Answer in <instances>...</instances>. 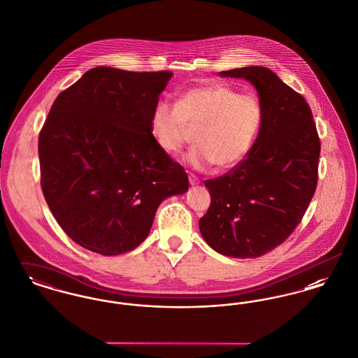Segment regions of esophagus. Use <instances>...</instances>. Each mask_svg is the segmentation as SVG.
Segmentation results:
<instances>
[{
    "mask_svg": "<svg viewBox=\"0 0 358 358\" xmlns=\"http://www.w3.org/2000/svg\"><path fill=\"white\" fill-rule=\"evenodd\" d=\"M189 182H190V185H199L200 180H199V177L196 174L189 173Z\"/></svg>",
    "mask_w": 358,
    "mask_h": 358,
    "instance_id": "1",
    "label": "esophagus"
}]
</instances>
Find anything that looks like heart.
<instances>
[{
    "instance_id": "heart-1",
    "label": "heart",
    "mask_w": 358,
    "mask_h": 358,
    "mask_svg": "<svg viewBox=\"0 0 358 358\" xmlns=\"http://www.w3.org/2000/svg\"><path fill=\"white\" fill-rule=\"evenodd\" d=\"M262 123L263 107L256 95L212 83L187 90L176 106L168 101L157 103L150 131L162 152L177 154L194 130L196 145L187 162L197 169L212 164L228 169L251 150Z\"/></svg>"
}]
</instances>
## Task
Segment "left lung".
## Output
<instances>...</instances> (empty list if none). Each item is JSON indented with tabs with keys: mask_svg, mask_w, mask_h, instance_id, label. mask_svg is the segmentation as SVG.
I'll return each instance as SVG.
<instances>
[{
	"mask_svg": "<svg viewBox=\"0 0 358 358\" xmlns=\"http://www.w3.org/2000/svg\"><path fill=\"white\" fill-rule=\"evenodd\" d=\"M255 85L263 123L244 159L205 180L210 205L199 227L219 254L257 257L289 238L315 193L321 141L306 99L266 67L222 71Z\"/></svg>",
	"mask_w": 358,
	"mask_h": 358,
	"instance_id": "obj_1",
	"label": "left lung"
}]
</instances>
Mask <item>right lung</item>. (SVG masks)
Returning <instances> with one entry per match:
<instances>
[{"mask_svg":"<svg viewBox=\"0 0 358 358\" xmlns=\"http://www.w3.org/2000/svg\"><path fill=\"white\" fill-rule=\"evenodd\" d=\"M171 71H87L62 91L38 134L40 184L56 222L101 255L133 251L158 205L189 187L154 142L150 117Z\"/></svg>","mask_w":358,"mask_h":358,"instance_id":"add662e5","label":"right lung"}]
</instances>
